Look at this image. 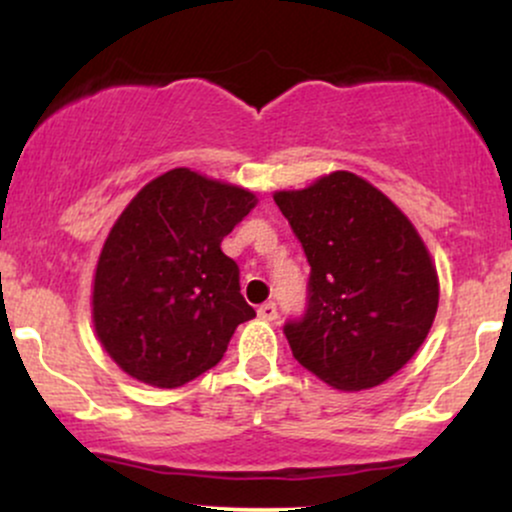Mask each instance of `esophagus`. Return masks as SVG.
<instances>
[{
    "instance_id": "1",
    "label": "esophagus",
    "mask_w": 512,
    "mask_h": 512,
    "mask_svg": "<svg viewBox=\"0 0 512 512\" xmlns=\"http://www.w3.org/2000/svg\"><path fill=\"white\" fill-rule=\"evenodd\" d=\"M257 315L262 317V320H267V322H274L276 317H279V308H276V303H262L260 305V310H257Z\"/></svg>"
}]
</instances>
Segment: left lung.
<instances>
[{
	"mask_svg": "<svg viewBox=\"0 0 512 512\" xmlns=\"http://www.w3.org/2000/svg\"><path fill=\"white\" fill-rule=\"evenodd\" d=\"M308 257L305 310L284 334L293 358L337 390H368L424 344L438 310V276L407 216L354 173L276 192Z\"/></svg>",
	"mask_w": 512,
	"mask_h": 512,
	"instance_id": "left-lung-1",
	"label": "left lung"
}]
</instances>
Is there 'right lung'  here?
Listing matches in <instances>:
<instances>
[{"instance_id": "right-lung-1", "label": "right lung", "mask_w": 512, "mask_h": 512, "mask_svg": "<svg viewBox=\"0 0 512 512\" xmlns=\"http://www.w3.org/2000/svg\"><path fill=\"white\" fill-rule=\"evenodd\" d=\"M255 195L175 168L129 202L105 240L93 281V325L132 378L180 387L214 368L255 310L221 240Z\"/></svg>"}]
</instances>
